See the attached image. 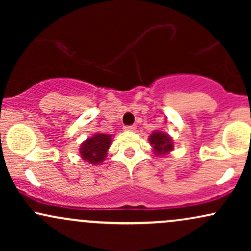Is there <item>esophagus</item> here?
I'll list each match as a JSON object with an SVG mask.
<instances>
[{
    "instance_id": "esophagus-1",
    "label": "esophagus",
    "mask_w": 251,
    "mask_h": 251,
    "mask_svg": "<svg viewBox=\"0 0 251 251\" xmlns=\"http://www.w3.org/2000/svg\"><path fill=\"white\" fill-rule=\"evenodd\" d=\"M135 128H137V126H135V125L124 126V129H125V131H135Z\"/></svg>"
}]
</instances>
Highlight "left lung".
Segmentation results:
<instances>
[{
	"instance_id": "obj_1",
	"label": "left lung",
	"mask_w": 251,
	"mask_h": 251,
	"mask_svg": "<svg viewBox=\"0 0 251 251\" xmlns=\"http://www.w3.org/2000/svg\"><path fill=\"white\" fill-rule=\"evenodd\" d=\"M149 140L150 144L153 146L154 153L159 155L168 154L169 152L172 151V149H174V143H172L171 137H169V135L164 133V132H153V133L150 135Z\"/></svg>"
}]
</instances>
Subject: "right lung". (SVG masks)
Listing matches in <instances>:
<instances>
[{"instance_id":"obj_1","label":"right lung","mask_w":251,"mask_h":251,"mask_svg":"<svg viewBox=\"0 0 251 251\" xmlns=\"http://www.w3.org/2000/svg\"><path fill=\"white\" fill-rule=\"evenodd\" d=\"M112 143V137L108 134L97 133L81 144L80 154L89 164H100L105 160L106 154Z\"/></svg>"}]
</instances>
